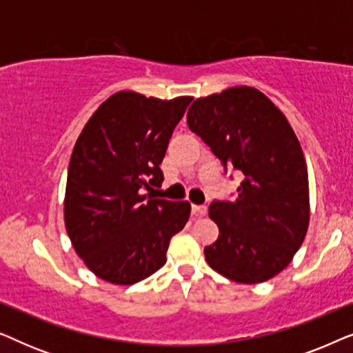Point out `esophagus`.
Instances as JSON below:
<instances>
[{
  "label": "esophagus",
  "mask_w": 353,
  "mask_h": 353,
  "mask_svg": "<svg viewBox=\"0 0 353 353\" xmlns=\"http://www.w3.org/2000/svg\"><path fill=\"white\" fill-rule=\"evenodd\" d=\"M207 214V207L205 205H192V215H196V216H202V215H205Z\"/></svg>",
  "instance_id": "34e87169"
}]
</instances>
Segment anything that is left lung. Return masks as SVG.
Listing matches in <instances>:
<instances>
[{"instance_id":"1","label":"left lung","mask_w":353,"mask_h":353,"mask_svg":"<svg viewBox=\"0 0 353 353\" xmlns=\"http://www.w3.org/2000/svg\"><path fill=\"white\" fill-rule=\"evenodd\" d=\"M186 122L225 167L244 175L236 201L209 207L220 233L204 249L207 263L236 283L272 279L291 263L310 223L307 163L291 123L245 85L197 98Z\"/></svg>"}]
</instances>
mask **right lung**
<instances>
[{"label":"right lung","mask_w":353,"mask_h":353,"mask_svg":"<svg viewBox=\"0 0 353 353\" xmlns=\"http://www.w3.org/2000/svg\"><path fill=\"white\" fill-rule=\"evenodd\" d=\"M191 96L159 99L132 90L109 96L85 123L70 156L64 223L83 263L128 286L167 262L170 239L190 220L188 201L154 199L162 159Z\"/></svg>","instance_id":"right-lung-1"}]
</instances>
